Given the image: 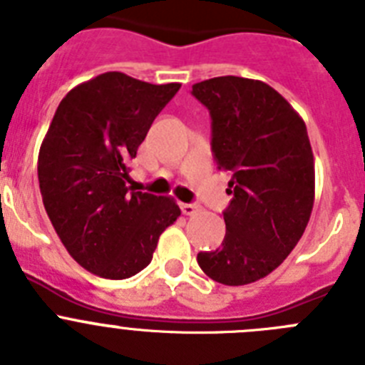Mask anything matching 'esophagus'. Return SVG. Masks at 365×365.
<instances>
[{
  "instance_id": "esophagus-1",
  "label": "esophagus",
  "mask_w": 365,
  "mask_h": 365,
  "mask_svg": "<svg viewBox=\"0 0 365 365\" xmlns=\"http://www.w3.org/2000/svg\"><path fill=\"white\" fill-rule=\"evenodd\" d=\"M180 210L185 215H195L199 210H201V206L199 205H192V202H185V205H180Z\"/></svg>"
}]
</instances>
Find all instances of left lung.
<instances>
[{"label":"left lung","instance_id":"8db88e82","mask_svg":"<svg viewBox=\"0 0 365 365\" xmlns=\"http://www.w3.org/2000/svg\"><path fill=\"white\" fill-rule=\"evenodd\" d=\"M212 117L217 170L230 173L227 234L214 252H199L202 272L240 287L282 265L305 232L314 205V155L305 122L261 80L217 76L193 83Z\"/></svg>","mask_w":365,"mask_h":365}]
</instances>
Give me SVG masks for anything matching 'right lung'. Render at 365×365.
Segmentation results:
<instances>
[{"mask_svg":"<svg viewBox=\"0 0 365 365\" xmlns=\"http://www.w3.org/2000/svg\"><path fill=\"white\" fill-rule=\"evenodd\" d=\"M179 89L109 71L73 87L45 133L38 155L45 212L71 257L100 278L146 269L180 215L173 197L128 186V164Z\"/></svg>","mask_w":365,"mask_h":365,"instance_id":"1","label":"right lung"}]
</instances>
